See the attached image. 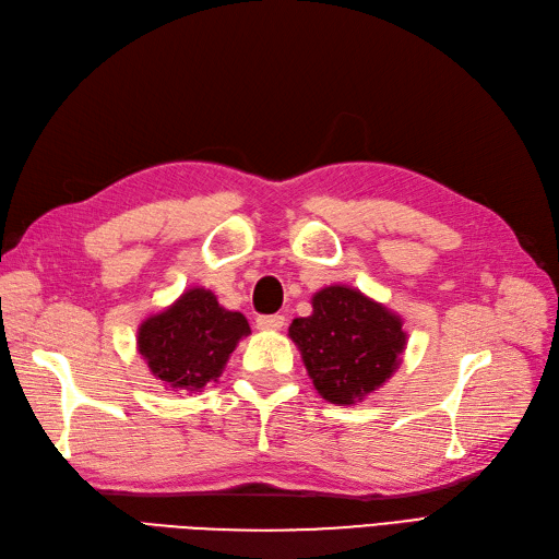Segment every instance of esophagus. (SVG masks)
<instances>
[{
  "instance_id": "obj_1",
  "label": "esophagus",
  "mask_w": 559,
  "mask_h": 559,
  "mask_svg": "<svg viewBox=\"0 0 559 559\" xmlns=\"http://www.w3.org/2000/svg\"><path fill=\"white\" fill-rule=\"evenodd\" d=\"M284 326L282 314H263L257 319V329L261 331H280Z\"/></svg>"
}]
</instances>
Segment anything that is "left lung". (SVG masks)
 Wrapping results in <instances>:
<instances>
[{
	"mask_svg": "<svg viewBox=\"0 0 559 559\" xmlns=\"http://www.w3.org/2000/svg\"><path fill=\"white\" fill-rule=\"evenodd\" d=\"M292 341L321 399L354 405L373 394L401 364L403 319L345 284L312 296V314L289 326Z\"/></svg>",
	"mask_w": 559,
	"mask_h": 559,
	"instance_id": "1",
	"label": "left lung"
}]
</instances>
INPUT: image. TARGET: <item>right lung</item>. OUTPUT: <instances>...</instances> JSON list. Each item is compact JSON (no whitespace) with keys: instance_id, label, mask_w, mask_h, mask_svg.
Wrapping results in <instances>:
<instances>
[{"instance_id":"1","label":"right lung","mask_w":559,"mask_h":559,"mask_svg":"<svg viewBox=\"0 0 559 559\" xmlns=\"http://www.w3.org/2000/svg\"><path fill=\"white\" fill-rule=\"evenodd\" d=\"M249 333L245 314L222 308L210 289L193 286L170 308L142 321L138 349L165 386L195 394L218 380L233 349Z\"/></svg>"}]
</instances>
